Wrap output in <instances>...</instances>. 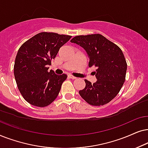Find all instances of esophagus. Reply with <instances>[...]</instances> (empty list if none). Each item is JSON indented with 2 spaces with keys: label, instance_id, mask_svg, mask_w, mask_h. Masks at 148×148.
<instances>
[{
  "label": "esophagus",
  "instance_id": "esophagus-1",
  "mask_svg": "<svg viewBox=\"0 0 148 148\" xmlns=\"http://www.w3.org/2000/svg\"><path fill=\"white\" fill-rule=\"evenodd\" d=\"M68 76H69V77H70V78H72V79H76V78H77L76 77H75V76H72V75H70H70H69Z\"/></svg>",
  "mask_w": 148,
  "mask_h": 148
}]
</instances>
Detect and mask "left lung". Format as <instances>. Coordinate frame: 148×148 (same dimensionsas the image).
I'll return each mask as SVG.
<instances>
[{
  "label": "left lung",
  "mask_w": 148,
  "mask_h": 148,
  "mask_svg": "<svg viewBox=\"0 0 148 148\" xmlns=\"http://www.w3.org/2000/svg\"><path fill=\"white\" fill-rule=\"evenodd\" d=\"M82 47L89 58L88 66H95L97 80H84L86 86L79 94L88 104L103 106L117 95L125 81L127 64L119 47L99 34L80 35L70 40Z\"/></svg>",
  "instance_id": "1"
}]
</instances>
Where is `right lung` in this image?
<instances>
[{
  "label": "right lung",
  "mask_w": 148,
  "mask_h": 148,
  "mask_svg": "<svg viewBox=\"0 0 148 148\" xmlns=\"http://www.w3.org/2000/svg\"><path fill=\"white\" fill-rule=\"evenodd\" d=\"M71 37L44 32L19 49L14 64L15 81L21 95L31 105L46 107L58 97L67 75H57L53 70H48V66Z\"/></svg>",
  "instance_id": "right-lung-1"
}]
</instances>
